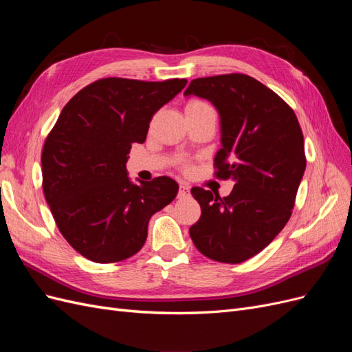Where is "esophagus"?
Segmentation results:
<instances>
[{"label":"esophagus","instance_id":"1","mask_svg":"<svg viewBox=\"0 0 352 352\" xmlns=\"http://www.w3.org/2000/svg\"><path fill=\"white\" fill-rule=\"evenodd\" d=\"M179 198H186L189 197V186L186 184H180L179 186Z\"/></svg>","mask_w":352,"mask_h":352}]
</instances>
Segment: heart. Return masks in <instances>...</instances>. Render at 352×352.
I'll return each mask as SVG.
<instances>
[{
    "label": "heart",
    "mask_w": 352,
    "mask_h": 352,
    "mask_svg": "<svg viewBox=\"0 0 352 352\" xmlns=\"http://www.w3.org/2000/svg\"><path fill=\"white\" fill-rule=\"evenodd\" d=\"M211 109L208 104H206V102H202V101H198V100H194V101H190V102H188V105H186V110H189V109Z\"/></svg>",
    "instance_id": "heart-1"
}]
</instances>
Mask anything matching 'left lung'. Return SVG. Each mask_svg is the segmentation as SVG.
Here are the masks:
<instances>
[{"label": "left lung", "mask_w": 352, "mask_h": 352, "mask_svg": "<svg viewBox=\"0 0 352 352\" xmlns=\"http://www.w3.org/2000/svg\"><path fill=\"white\" fill-rule=\"evenodd\" d=\"M190 95L219 111L216 176L235 186L223 198L190 189L201 217L189 235L206 257L238 264L267 247L292 214L307 163L302 131L289 105L247 74L194 79L185 91Z\"/></svg>", "instance_id": "8db88e82"}]
</instances>
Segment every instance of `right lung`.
Instances as JSON below:
<instances>
[{
	"label": "right lung",
	"instance_id": "1",
	"mask_svg": "<svg viewBox=\"0 0 352 352\" xmlns=\"http://www.w3.org/2000/svg\"><path fill=\"white\" fill-rule=\"evenodd\" d=\"M186 83L100 79L61 110L42 150V188L61 235L85 258L132 257L151 216L176 198L173 179L133 184L126 163L132 144L145 142L153 116Z\"/></svg>",
	"mask_w": 352,
	"mask_h": 352
}]
</instances>
